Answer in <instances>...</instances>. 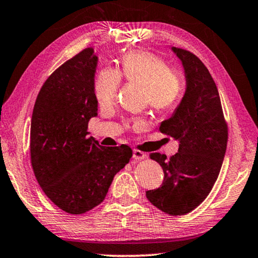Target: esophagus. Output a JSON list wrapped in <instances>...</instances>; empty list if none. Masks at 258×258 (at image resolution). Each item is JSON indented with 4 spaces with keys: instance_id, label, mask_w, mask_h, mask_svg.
<instances>
[{
    "instance_id": "esophagus-1",
    "label": "esophagus",
    "mask_w": 258,
    "mask_h": 258,
    "mask_svg": "<svg viewBox=\"0 0 258 258\" xmlns=\"http://www.w3.org/2000/svg\"><path fill=\"white\" fill-rule=\"evenodd\" d=\"M147 155L144 152L139 151V149H134L133 151V159H136L138 161H141V160H145Z\"/></svg>"
}]
</instances>
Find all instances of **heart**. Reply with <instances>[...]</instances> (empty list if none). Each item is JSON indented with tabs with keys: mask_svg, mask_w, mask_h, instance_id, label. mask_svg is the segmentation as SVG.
Returning <instances> with one entry per match:
<instances>
[{
	"mask_svg": "<svg viewBox=\"0 0 258 258\" xmlns=\"http://www.w3.org/2000/svg\"><path fill=\"white\" fill-rule=\"evenodd\" d=\"M121 78L130 83L141 84L145 102L156 112L170 111L182 94V78L162 57L147 51H134L122 57L119 71L105 68L98 73L95 95L99 104L110 105L116 101ZM133 124L139 127L142 121L137 119Z\"/></svg>",
	"mask_w": 258,
	"mask_h": 258,
	"instance_id": "1",
	"label": "heart"
}]
</instances>
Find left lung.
<instances>
[{"label": "left lung", "instance_id": "1", "mask_svg": "<svg viewBox=\"0 0 258 258\" xmlns=\"http://www.w3.org/2000/svg\"><path fill=\"white\" fill-rule=\"evenodd\" d=\"M185 71L186 90L172 116L160 131L179 141L178 153L149 157L162 167L163 183L146 191L154 206L170 215H183L201 205L212 190L224 161L228 126L218 88L209 69L197 55L172 47Z\"/></svg>", "mask_w": 258, "mask_h": 258}]
</instances>
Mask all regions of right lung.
Returning <instances> with one entry per match:
<instances>
[{"instance_id": "1", "label": "right lung", "mask_w": 258, "mask_h": 258, "mask_svg": "<svg viewBox=\"0 0 258 258\" xmlns=\"http://www.w3.org/2000/svg\"><path fill=\"white\" fill-rule=\"evenodd\" d=\"M98 57L84 48L55 69L34 103L30 131L31 166L45 195L69 214H83L104 201L114 175L130 162L127 145L102 147L88 138L97 114Z\"/></svg>"}]
</instances>
